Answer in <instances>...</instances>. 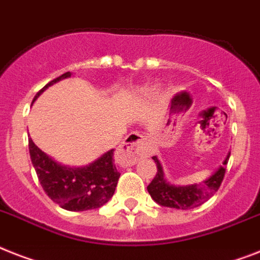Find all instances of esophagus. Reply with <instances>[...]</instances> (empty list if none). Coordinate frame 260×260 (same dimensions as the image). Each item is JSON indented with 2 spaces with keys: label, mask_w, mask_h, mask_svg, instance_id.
Masks as SVG:
<instances>
[{
  "label": "esophagus",
  "mask_w": 260,
  "mask_h": 260,
  "mask_svg": "<svg viewBox=\"0 0 260 260\" xmlns=\"http://www.w3.org/2000/svg\"><path fill=\"white\" fill-rule=\"evenodd\" d=\"M149 148L151 143L147 136L139 132H132L126 136L123 145L116 152V161L121 167L134 166L140 156L148 153Z\"/></svg>",
  "instance_id": "esophagus-1"
}]
</instances>
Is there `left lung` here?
Returning <instances> with one entry per match:
<instances>
[{
  "instance_id": "8db88e82",
  "label": "left lung",
  "mask_w": 260,
  "mask_h": 260,
  "mask_svg": "<svg viewBox=\"0 0 260 260\" xmlns=\"http://www.w3.org/2000/svg\"><path fill=\"white\" fill-rule=\"evenodd\" d=\"M152 159L155 160L156 167H157L156 176L147 187L152 199L160 206L178 208V210H188V208H193V207L203 204L207 199H210L211 196L218 191L223 178H224L225 166L230 159V152L223 161V166L219 167L210 178L200 181L199 184L195 183V184L188 185L170 184L164 179L163 167L157 157L153 156Z\"/></svg>"
}]
</instances>
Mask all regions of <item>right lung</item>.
<instances>
[{"label":"right lung","mask_w":260,"mask_h":260,"mask_svg":"<svg viewBox=\"0 0 260 260\" xmlns=\"http://www.w3.org/2000/svg\"><path fill=\"white\" fill-rule=\"evenodd\" d=\"M67 72L48 82L33 101L54 82L71 77ZM29 153L40 184L50 199L68 211L94 210L108 203L119 181L120 174L113 164V149L94 160L93 163L79 168H71L54 161L44 153L29 137Z\"/></svg>","instance_id":"right-lung-1"}]
</instances>
